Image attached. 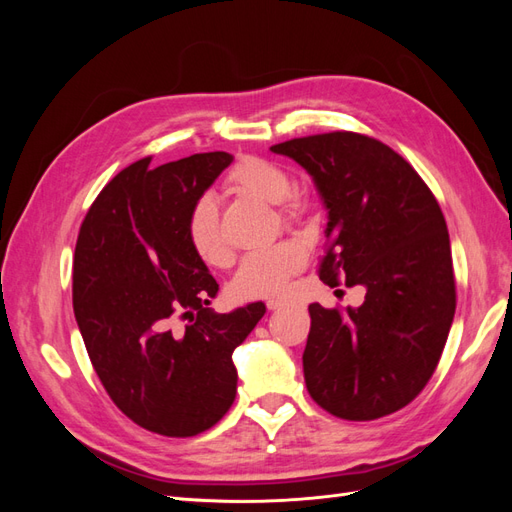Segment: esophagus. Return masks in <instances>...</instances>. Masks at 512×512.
Instances as JSON below:
<instances>
[{"instance_id": "obj_1", "label": "esophagus", "mask_w": 512, "mask_h": 512, "mask_svg": "<svg viewBox=\"0 0 512 512\" xmlns=\"http://www.w3.org/2000/svg\"><path fill=\"white\" fill-rule=\"evenodd\" d=\"M286 305H288L286 299H269V301H267V307L271 309V312H273V309H282V307H286Z\"/></svg>"}]
</instances>
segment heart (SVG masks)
<instances>
[{
	"instance_id": "1",
	"label": "heart",
	"mask_w": 512,
	"mask_h": 512,
	"mask_svg": "<svg viewBox=\"0 0 512 512\" xmlns=\"http://www.w3.org/2000/svg\"><path fill=\"white\" fill-rule=\"evenodd\" d=\"M290 175L286 170L262 158H243L228 175V190L252 196L269 205H280L284 222L301 220L307 203L301 194L290 192ZM188 239L200 260L207 265H224L228 250L222 237L218 205L209 196H203L192 207L188 218ZM303 250L294 241H280L252 252L247 256L235 275L232 288L239 297H269L280 292L288 277L303 265Z\"/></svg>"
}]
</instances>
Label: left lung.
Segmentation results:
<instances>
[{
	"instance_id": "left-lung-1",
	"label": "left lung",
	"mask_w": 512,
	"mask_h": 512,
	"mask_svg": "<svg viewBox=\"0 0 512 512\" xmlns=\"http://www.w3.org/2000/svg\"><path fill=\"white\" fill-rule=\"evenodd\" d=\"M307 170L331 241L320 280L363 286L346 312L309 305L307 391L320 408L374 421L425 389L455 318L451 239L416 170L376 138L329 132L273 145Z\"/></svg>"
}]
</instances>
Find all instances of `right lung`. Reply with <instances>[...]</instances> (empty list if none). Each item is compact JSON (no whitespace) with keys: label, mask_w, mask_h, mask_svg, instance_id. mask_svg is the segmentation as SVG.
Masks as SVG:
<instances>
[{"label":"right lung","mask_w":512,"mask_h":512,"mask_svg":"<svg viewBox=\"0 0 512 512\" xmlns=\"http://www.w3.org/2000/svg\"><path fill=\"white\" fill-rule=\"evenodd\" d=\"M232 160L134 162L106 183L76 241L72 303L91 365L115 406L160 436H196L228 412L232 352L267 312L256 301L215 314L220 286L188 239L192 207Z\"/></svg>","instance_id":"obj_1"}]
</instances>
